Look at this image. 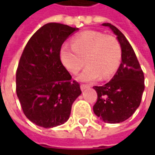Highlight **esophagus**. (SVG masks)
I'll list each match as a JSON object with an SVG mask.
<instances>
[{"instance_id": "esophagus-1", "label": "esophagus", "mask_w": 155, "mask_h": 155, "mask_svg": "<svg viewBox=\"0 0 155 155\" xmlns=\"http://www.w3.org/2000/svg\"><path fill=\"white\" fill-rule=\"evenodd\" d=\"M87 88H89V86H88L87 84H81V89L82 91H84V90H86Z\"/></svg>"}]
</instances>
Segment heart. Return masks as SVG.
<instances>
[{
    "label": "heart",
    "mask_w": 155,
    "mask_h": 155,
    "mask_svg": "<svg viewBox=\"0 0 155 155\" xmlns=\"http://www.w3.org/2000/svg\"><path fill=\"white\" fill-rule=\"evenodd\" d=\"M121 55L119 41L96 31L81 32L72 39V45L64 43L60 51L61 62L71 74H77L86 60L87 67L79 76L84 82L110 77L120 65Z\"/></svg>",
    "instance_id": "heart-1"
}]
</instances>
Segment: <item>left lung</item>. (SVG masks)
Masks as SVG:
<instances>
[{
  "label": "left lung",
  "mask_w": 155,
  "mask_h": 155,
  "mask_svg": "<svg viewBox=\"0 0 155 155\" xmlns=\"http://www.w3.org/2000/svg\"><path fill=\"white\" fill-rule=\"evenodd\" d=\"M108 26L117 35L121 46V63L114 77L102 86H94L97 101L94 113L105 123H121L135 112L144 90V76L133 48L119 29L110 23Z\"/></svg>",
  "instance_id": "left-lung-1"
}]
</instances>
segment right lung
Returning a JSON list of instances; mask_svg holds the SVG:
<instances>
[{
	"mask_svg": "<svg viewBox=\"0 0 155 155\" xmlns=\"http://www.w3.org/2000/svg\"><path fill=\"white\" fill-rule=\"evenodd\" d=\"M78 28L48 23L25 45L16 71V94L29 120L43 128L66 122L71 106L81 94L80 84L61 63L64 41Z\"/></svg>",
	"mask_w": 155,
	"mask_h": 155,
	"instance_id": "1",
	"label": "right lung"
}]
</instances>
